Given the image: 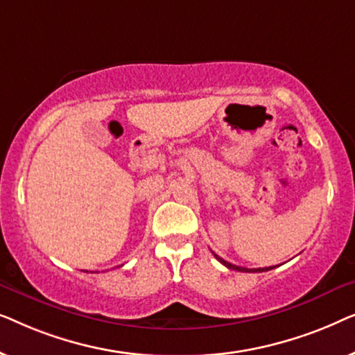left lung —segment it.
Here are the masks:
<instances>
[{
	"label": "left lung",
	"mask_w": 355,
	"mask_h": 355,
	"mask_svg": "<svg viewBox=\"0 0 355 355\" xmlns=\"http://www.w3.org/2000/svg\"><path fill=\"white\" fill-rule=\"evenodd\" d=\"M215 257H216V260L220 261V263H223V265H225V266H227V268H230V270H236V271H244V273H259V271H268V270H271V268H275V266H266V268H244V266H237V265H232V263H230V261L223 260L221 257H218L216 254H215Z\"/></svg>",
	"instance_id": "1"
}]
</instances>
